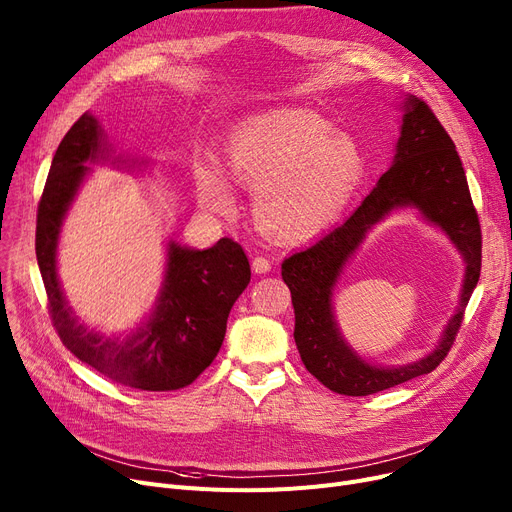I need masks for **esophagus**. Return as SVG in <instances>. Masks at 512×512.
<instances>
[{"label":"esophagus","mask_w":512,"mask_h":512,"mask_svg":"<svg viewBox=\"0 0 512 512\" xmlns=\"http://www.w3.org/2000/svg\"><path fill=\"white\" fill-rule=\"evenodd\" d=\"M253 272L255 274H267L272 270V261L267 259V257H263V255H257V257H253Z\"/></svg>","instance_id":"1"}]
</instances>
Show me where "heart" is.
Listing matches in <instances>:
<instances>
[{"label":"heart","mask_w":512,"mask_h":512,"mask_svg":"<svg viewBox=\"0 0 512 512\" xmlns=\"http://www.w3.org/2000/svg\"><path fill=\"white\" fill-rule=\"evenodd\" d=\"M236 184L253 188L257 228L282 242H301L330 228L353 201L365 176V157L353 137L309 110L280 107L238 124L226 141ZM199 203L230 215L236 193L213 159L193 170Z\"/></svg>","instance_id":"obj_1"}]
</instances>
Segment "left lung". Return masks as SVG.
<instances>
[{
	"label": "left lung",
	"instance_id": "8db88e82",
	"mask_svg": "<svg viewBox=\"0 0 512 512\" xmlns=\"http://www.w3.org/2000/svg\"><path fill=\"white\" fill-rule=\"evenodd\" d=\"M400 206H415L453 240L468 263L466 282L460 307L432 354L409 366L378 368L363 362L339 336L331 290L364 234ZM479 272L481 226L463 161L429 105L409 95L390 170L382 174L351 218L282 263V278L294 307V342L307 371L332 392L346 396L375 394L434 371L459 334Z\"/></svg>",
	"mask_w": 512,
	"mask_h": 512
}]
</instances>
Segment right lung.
Wrapping results in <instances>:
<instances>
[{"label":"right lung","mask_w":512,"mask_h":512,"mask_svg":"<svg viewBox=\"0 0 512 512\" xmlns=\"http://www.w3.org/2000/svg\"><path fill=\"white\" fill-rule=\"evenodd\" d=\"M105 153L99 122L83 114L53 155L39 201L35 251L53 328L74 357L116 384L147 392L180 390L220 353L228 313L251 282V265L232 238H220L205 251L170 242L164 286L147 324L122 340L85 328L64 299L56 253L64 215L89 172L85 164Z\"/></svg>","instance_id":"obj_1"}]
</instances>
